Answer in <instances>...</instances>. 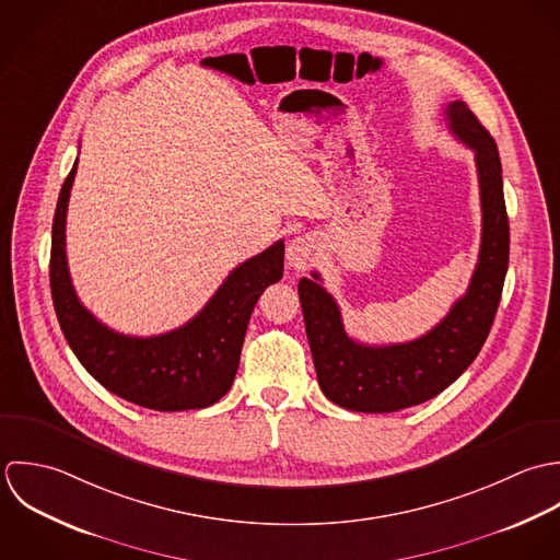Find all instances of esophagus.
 <instances>
[{"mask_svg": "<svg viewBox=\"0 0 560 560\" xmlns=\"http://www.w3.org/2000/svg\"><path fill=\"white\" fill-rule=\"evenodd\" d=\"M318 250H320V244H318L316 237L296 235L288 244V264L294 270H307L312 266V261L316 259Z\"/></svg>", "mask_w": 560, "mask_h": 560, "instance_id": "obj_1", "label": "esophagus"}]
</instances>
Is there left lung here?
I'll list each match as a JSON object with an SVG mask.
<instances>
[{
    "label": "left lung",
    "mask_w": 560,
    "mask_h": 560,
    "mask_svg": "<svg viewBox=\"0 0 560 560\" xmlns=\"http://www.w3.org/2000/svg\"><path fill=\"white\" fill-rule=\"evenodd\" d=\"M450 131L474 151L482 237L467 292L429 334L405 343L368 346L343 331L334 296L320 275L299 281V296L320 389L339 407L389 413L427 402L452 385L491 331L509 268V217L495 140L465 102L447 104Z\"/></svg>",
    "instance_id": "8db88e82"
}]
</instances>
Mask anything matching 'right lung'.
I'll list each match as a JSON object with an SVG mask.
<instances>
[{"label": "right lung", "mask_w": 560, "mask_h": 560, "mask_svg": "<svg viewBox=\"0 0 560 560\" xmlns=\"http://www.w3.org/2000/svg\"><path fill=\"white\" fill-rule=\"evenodd\" d=\"M75 173L78 160L58 197L49 259L54 310L71 350L95 381L138 407L186 411L219 402L237 372L257 299L283 277V240L233 268L208 305L184 327L162 336H122L80 303L71 283L65 226Z\"/></svg>", "instance_id": "add662e5"}]
</instances>
